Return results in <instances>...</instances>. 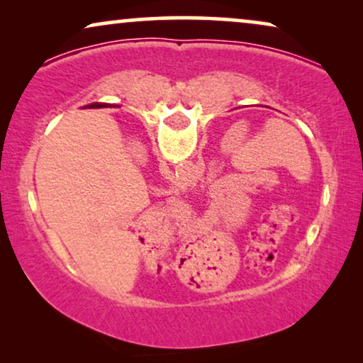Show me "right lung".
Instances as JSON below:
<instances>
[{"label":"right lung","instance_id":"obj_1","mask_svg":"<svg viewBox=\"0 0 363 363\" xmlns=\"http://www.w3.org/2000/svg\"><path fill=\"white\" fill-rule=\"evenodd\" d=\"M101 106H107V104H101Z\"/></svg>","mask_w":363,"mask_h":363}]
</instances>
